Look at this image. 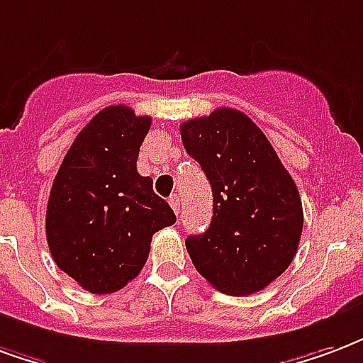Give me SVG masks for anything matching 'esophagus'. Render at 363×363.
<instances>
[{
	"mask_svg": "<svg viewBox=\"0 0 363 363\" xmlns=\"http://www.w3.org/2000/svg\"><path fill=\"white\" fill-rule=\"evenodd\" d=\"M169 203H171V208H173V211L179 216V209H181V198L174 194L171 196V200H169Z\"/></svg>",
	"mask_w": 363,
	"mask_h": 363,
	"instance_id": "obj_1",
	"label": "esophagus"
}]
</instances>
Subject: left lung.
I'll use <instances>...</instances> for the list:
<instances>
[{
  "label": "left lung",
  "instance_id": "1",
  "mask_svg": "<svg viewBox=\"0 0 363 363\" xmlns=\"http://www.w3.org/2000/svg\"><path fill=\"white\" fill-rule=\"evenodd\" d=\"M182 144L208 177L213 217L186 238L190 259L217 291H264L296 256L304 211L291 173L248 115L221 107L181 125Z\"/></svg>",
  "mask_w": 363,
  "mask_h": 363
}]
</instances>
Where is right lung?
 Returning <instances> with one entry per match:
<instances>
[{
  "mask_svg": "<svg viewBox=\"0 0 363 363\" xmlns=\"http://www.w3.org/2000/svg\"><path fill=\"white\" fill-rule=\"evenodd\" d=\"M152 119L127 106L101 109L61 163L45 211L53 262L84 291L111 294L142 271L152 236L177 217L136 171Z\"/></svg>",
  "mask_w": 363,
  "mask_h": 363,
  "instance_id": "right-lung-1",
  "label": "right lung"
}]
</instances>
